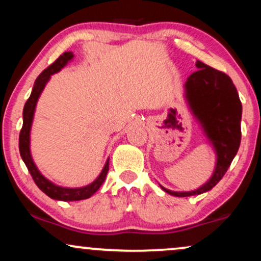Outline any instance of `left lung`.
Wrapping results in <instances>:
<instances>
[{
    "mask_svg": "<svg viewBox=\"0 0 261 261\" xmlns=\"http://www.w3.org/2000/svg\"><path fill=\"white\" fill-rule=\"evenodd\" d=\"M196 68L185 82V99L215 148L217 161L214 174L196 190L172 191L161 185L169 195L178 197L211 190L226 174L241 145L242 103L232 80L201 61H196Z\"/></svg>",
    "mask_w": 261,
    "mask_h": 261,
    "instance_id": "obj_1",
    "label": "left lung"
}]
</instances>
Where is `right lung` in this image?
I'll list each match as a JSON object with an SVG mask.
<instances>
[{"label": "right lung", "mask_w": 261, "mask_h": 261, "mask_svg": "<svg viewBox=\"0 0 261 261\" xmlns=\"http://www.w3.org/2000/svg\"><path fill=\"white\" fill-rule=\"evenodd\" d=\"M72 59V53H64L55 62H54V64L50 65L47 68H45L43 72L39 74L38 79L35 80L34 82V87H33L31 97L27 100L24 109H23V126L19 134L20 157H22L27 168H28L29 173H31L33 180H34L35 184L38 185V188L40 189L43 193L46 194L47 196L51 197L54 200H61V201H79V200H85L91 197L93 194L100 188V185L103 184L104 180H106L108 170H109V158H108V161L106 162V166H104L101 173L98 175V178L95 179L94 181L91 182V184L82 188H62L54 184V182L50 181L49 179L45 178V176L39 172L37 166H35V163L33 162L31 154V128L38 99L39 97H40L43 89L45 88V86H46L47 81L51 77V74L59 72V71L61 70V68H64Z\"/></svg>", "instance_id": "add662e5"}]
</instances>
